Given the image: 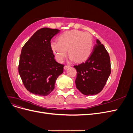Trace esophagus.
<instances>
[{
  "label": "esophagus",
  "instance_id": "1",
  "mask_svg": "<svg viewBox=\"0 0 133 133\" xmlns=\"http://www.w3.org/2000/svg\"><path fill=\"white\" fill-rule=\"evenodd\" d=\"M69 67H70V65H65L64 66V69H65V70H66V69H67L68 68H69Z\"/></svg>",
  "mask_w": 133,
  "mask_h": 133
}]
</instances>
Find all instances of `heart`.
<instances>
[{
    "mask_svg": "<svg viewBox=\"0 0 133 133\" xmlns=\"http://www.w3.org/2000/svg\"><path fill=\"white\" fill-rule=\"evenodd\" d=\"M93 42L90 34L78 31L64 32L58 38V42L50 43L56 59L62 62L68 53L70 59L76 62L85 60L90 55Z\"/></svg>",
    "mask_w": 133,
    "mask_h": 133,
    "instance_id": "b5f03b06",
    "label": "heart"
}]
</instances>
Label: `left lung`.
Returning <instances> with one entry per match:
<instances>
[{"instance_id": "1", "label": "left lung", "mask_w": 133, "mask_h": 133, "mask_svg": "<svg viewBox=\"0 0 133 133\" xmlns=\"http://www.w3.org/2000/svg\"><path fill=\"white\" fill-rule=\"evenodd\" d=\"M74 67L77 71L76 88L84 95L97 94L103 90L111 73L109 55L97 39L88 59Z\"/></svg>"}]
</instances>
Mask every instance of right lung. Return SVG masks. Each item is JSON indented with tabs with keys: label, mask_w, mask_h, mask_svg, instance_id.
Returning a JSON list of instances; mask_svg holds the SVG:
<instances>
[{
	"label": "right lung",
	"mask_w": 133,
	"mask_h": 133,
	"mask_svg": "<svg viewBox=\"0 0 133 133\" xmlns=\"http://www.w3.org/2000/svg\"><path fill=\"white\" fill-rule=\"evenodd\" d=\"M59 31L57 29L42 28L22 48L19 73L27 90L35 95H49L63 72L64 65L55 61L50 47L51 38Z\"/></svg>",
	"instance_id": "obj_1"
}]
</instances>
